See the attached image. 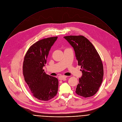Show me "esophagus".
Wrapping results in <instances>:
<instances>
[{"label": "esophagus", "mask_w": 122, "mask_h": 122, "mask_svg": "<svg viewBox=\"0 0 122 122\" xmlns=\"http://www.w3.org/2000/svg\"><path fill=\"white\" fill-rule=\"evenodd\" d=\"M66 78H67V76H66L61 75V76H59L58 79H59V80H65Z\"/></svg>", "instance_id": "34e87169"}]
</instances>
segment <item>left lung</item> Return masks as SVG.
<instances>
[{
	"label": "left lung",
	"mask_w": 122,
	"mask_h": 122,
	"mask_svg": "<svg viewBox=\"0 0 122 122\" xmlns=\"http://www.w3.org/2000/svg\"><path fill=\"white\" fill-rule=\"evenodd\" d=\"M64 38L73 48L82 75L79 79L76 93L84 97L95 95L100 86L104 75L100 57L92 43L83 36H68Z\"/></svg>",
	"instance_id": "left-lung-1"
}]
</instances>
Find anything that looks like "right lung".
Instances as JSON below:
<instances>
[{"instance_id": "1", "label": "right lung", "mask_w": 122, "mask_h": 122, "mask_svg": "<svg viewBox=\"0 0 122 122\" xmlns=\"http://www.w3.org/2000/svg\"><path fill=\"white\" fill-rule=\"evenodd\" d=\"M57 37L39 41L28 49L25 55L23 66L25 81L33 96L42 101H48L57 94L58 80L46 74L43 67L51 47Z\"/></svg>"}]
</instances>
